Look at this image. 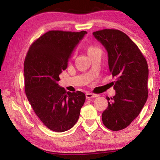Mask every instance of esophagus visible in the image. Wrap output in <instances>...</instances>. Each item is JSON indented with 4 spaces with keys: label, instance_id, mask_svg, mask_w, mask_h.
Returning <instances> with one entry per match:
<instances>
[{
    "label": "esophagus",
    "instance_id": "34e87169",
    "mask_svg": "<svg viewBox=\"0 0 160 160\" xmlns=\"http://www.w3.org/2000/svg\"><path fill=\"white\" fill-rule=\"evenodd\" d=\"M99 95L97 94L91 93V92H88L86 93V98L87 99H90V98H94V97H97Z\"/></svg>",
    "mask_w": 160,
    "mask_h": 160
}]
</instances>
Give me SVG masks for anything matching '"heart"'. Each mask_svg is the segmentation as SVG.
Returning a JSON list of instances; mask_svg holds the SVG:
<instances>
[{"mask_svg": "<svg viewBox=\"0 0 160 160\" xmlns=\"http://www.w3.org/2000/svg\"><path fill=\"white\" fill-rule=\"evenodd\" d=\"M99 49L98 48H97L95 47H94V46H89V47L87 48V51H88V53L89 55H91L92 53H93L97 51H99Z\"/></svg>", "mask_w": 160, "mask_h": 160, "instance_id": "b5f03b06", "label": "heart"}]
</instances>
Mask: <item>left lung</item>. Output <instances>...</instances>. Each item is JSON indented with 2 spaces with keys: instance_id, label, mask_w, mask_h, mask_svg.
Wrapping results in <instances>:
<instances>
[{
  "instance_id": "left-lung-1",
  "label": "left lung",
  "mask_w": 160,
  "mask_h": 160,
  "mask_svg": "<svg viewBox=\"0 0 160 160\" xmlns=\"http://www.w3.org/2000/svg\"><path fill=\"white\" fill-rule=\"evenodd\" d=\"M108 53V63L116 94L107 97L108 107L102 113L104 125L112 131L128 126L139 115L148 97V66L144 56L128 35L118 29L93 32Z\"/></svg>"
}]
</instances>
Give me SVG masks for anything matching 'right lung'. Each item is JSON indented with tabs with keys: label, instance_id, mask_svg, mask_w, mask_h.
Returning <instances> with one entry per match:
<instances>
[{
	"label": "right lung",
	"instance_id": "add662e5",
	"mask_svg": "<svg viewBox=\"0 0 160 160\" xmlns=\"http://www.w3.org/2000/svg\"><path fill=\"white\" fill-rule=\"evenodd\" d=\"M85 34L86 31H48L32 43L26 55V96L38 118L51 131L61 132L72 128L85 103L82 92H66L57 82Z\"/></svg>",
	"mask_w": 160,
	"mask_h": 160
}]
</instances>
